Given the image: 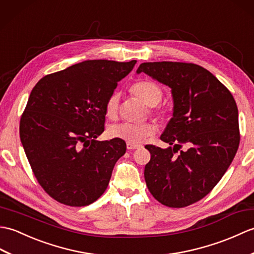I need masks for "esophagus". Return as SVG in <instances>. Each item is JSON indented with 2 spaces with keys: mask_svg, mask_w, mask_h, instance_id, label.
<instances>
[{
  "mask_svg": "<svg viewBox=\"0 0 254 254\" xmlns=\"http://www.w3.org/2000/svg\"><path fill=\"white\" fill-rule=\"evenodd\" d=\"M140 146H141V145H139V144H132V143H129V142H127V149H128V150L139 149Z\"/></svg>",
  "mask_w": 254,
  "mask_h": 254,
  "instance_id": "obj_1",
  "label": "esophagus"
}]
</instances>
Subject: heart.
<instances>
[{"label":"heart","instance_id":"obj_1","mask_svg":"<svg viewBox=\"0 0 254 254\" xmlns=\"http://www.w3.org/2000/svg\"><path fill=\"white\" fill-rule=\"evenodd\" d=\"M130 90L134 97L142 101L145 105L153 108L152 113H154L161 122L165 123L170 120V112L166 109H154V106L159 104L163 98L162 89L156 83L148 80L139 81L134 83ZM118 104H120V95L117 93H112L105 103L106 117L110 118V120H116ZM155 131L156 126L153 123L138 124V125L137 124L122 123L111 126L108 133L111 138L122 139L126 142L138 144L141 143L146 137L153 134Z\"/></svg>","mask_w":254,"mask_h":254}]
</instances>
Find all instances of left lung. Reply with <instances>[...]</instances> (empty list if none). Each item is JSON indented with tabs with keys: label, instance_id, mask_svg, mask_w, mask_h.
Wrapping results in <instances>:
<instances>
[{
	"label": "left lung",
	"instance_id": "1",
	"mask_svg": "<svg viewBox=\"0 0 254 254\" xmlns=\"http://www.w3.org/2000/svg\"><path fill=\"white\" fill-rule=\"evenodd\" d=\"M137 72L170 87L174 100L173 117L161 136L170 146L145 145L151 154L144 167L148 189L166 206L195 203L211 192L237 153L236 101L215 76L196 64L142 63Z\"/></svg>",
	"mask_w": 254,
	"mask_h": 254
}]
</instances>
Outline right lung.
Instances as JSON below:
<instances>
[{"mask_svg":"<svg viewBox=\"0 0 254 254\" xmlns=\"http://www.w3.org/2000/svg\"><path fill=\"white\" fill-rule=\"evenodd\" d=\"M136 63L84 61L33 87L20 118V140L38 183L60 203L86 206L108 188L126 142L97 138L104 131L106 101Z\"/></svg>","mask_w":254,"mask_h":254,"instance_id":"add662e5","label":"right lung"}]
</instances>
